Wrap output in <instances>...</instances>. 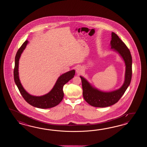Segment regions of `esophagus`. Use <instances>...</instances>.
Returning a JSON list of instances; mask_svg holds the SVG:
<instances>
[{
  "label": "esophagus",
  "mask_w": 147,
  "mask_h": 147,
  "mask_svg": "<svg viewBox=\"0 0 147 147\" xmlns=\"http://www.w3.org/2000/svg\"><path fill=\"white\" fill-rule=\"evenodd\" d=\"M76 71L77 74H80L82 71V69L81 67H78V68L76 69Z\"/></svg>",
  "instance_id": "1"
}]
</instances>
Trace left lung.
<instances>
[{
	"label": "left lung",
	"mask_w": 147,
	"mask_h": 147,
	"mask_svg": "<svg viewBox=\"0 0 147 147\" xmlns=\"http://www.w3.org/2000/svg\"><path fill=\"white\" fill-rule=\"evenodd\" d=\"M111 48L119 53L125 64V81L122 87L117 90L104 92L91 86L84 78L80 76L82 94L85 101L90 105L95 107H106L117 103L121 98L130 84L132 77V57L129 49L118 36L114 32L111 34Z\"/></svg>",
	"instance_id": "1"
}]
</instances>
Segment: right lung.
Here are the masks:
<instances>
[{"instance_id": "add662e5", "label": "right lung", "mask_w": 147, "mask_h": 147, "mask_svg": "<svg viewBox=\"0 0 147 147\" xmlns=\"http://www.w3.org/2000/svg\"><path fill=\"white\" fill-rule=\"evenodd\" d=\"M28 42V40L25 41L22 46L19 48L16 53L15 67L13 70V77L15 84L24 99L31 106L41 109H47L56 106L62 101L63 98V86L74 77L75 71L73 70L60 76L58 79L53 89L48 94L40 97L33 96L28 94L22 87L19 80L18 75L19 58Z\"/></svg>"}]
</instances>
